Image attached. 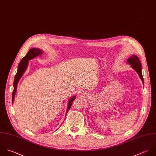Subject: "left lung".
<instances>
[{
	"instance_id": "obj_1",
	"label": "left lung",
	"mask_w": 156,
	"mask_h": 156,
	"mask_svg": "<svg viewBox=\"0 0 156 156\" xmlns=\"http://www.w3.org/2000/svg\"><path fill=\"white\" fill-rule=\"evenodd\" d=\"M127 62L129 64H131V66L138 73L140 78L141 79V80L142 81L143 84H144V78H143L142 74V64H141V62H140L139 58L136 55H133L131 57H130L128 59Z\"/></svg>"
}]
</instances>
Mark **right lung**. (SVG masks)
Listing matches in <instances>:
<instances>
[{
    "mask_svg": "<svg viewBox=\"0 0 156 156\" xmlns=\"http://www.w3.org/2000/svg\"><path fill=\"white\" fill-rule=\"evenodd\" d=\"M42 54H43V51L41 50L37 49V48H32L28 51V52L27 54V55L21 60L19 64V66H18L17 73L16 74L15 77H14V84H13L14 90L12 92V103H13L14 99V95L16 92L18 82L27 69V66L28 64V61L31 60L32 58H34L36 57L39 56L40 55H42ZM75 99V97L73 96V97L71 98L69 100V105L67 107L66 114L68 112V111L69 110V109L70 108L72 102Z\"/></svg>",
    "mask_w": 156,
    "mask_h": 156,
    "instance_id": "1",
    "label": "right lung"
}]
</instances>
